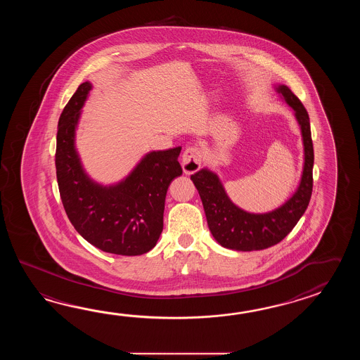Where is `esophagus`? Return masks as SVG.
Segmentation results:
<instances>
[{
	"label": "esophagus",
	"mask_w": 360,
	"mask_h": 360,
	"mask_svg": "<svg viewBox=\"0 0 360 360\" xmlns=\"http://www.w3.org/2000/svg\"><path fill=\"white\" fill-rule=\"evenodd\" d=\"M181 163H183L184 172L186 175L197 172L200 169V163H202V152L198 146H188L181 155Z\"/></svg>",
	"instance_id": "34e87169"
}]
</instances>
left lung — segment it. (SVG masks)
<instances>
[{
    "label": "left lung",
    "instance_id": "obj_1",
    "mask_svg": "<svg viewBox=\"0 0 360 360\" xmlns=\"http://www.w3.org/2000/svg\"><path fill=\"white\" fill-rule=\"evenodd\" d=\"M274 89L293 109L302 136V174L299 186L291 197L271 211L255 214L233 203L220 177L214 171L205 167L191 176L202 199L207 224L214 240L234 251H259L279 243L305 214L311 198L314 149L309 115L288 86L276 84Z\"/></svg>",
    "mask_w": 360,
    "mask_h": 360
}]
</instances>
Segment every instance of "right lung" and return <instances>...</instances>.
<instances>
[{"label":"right lung","instance_id":"1","mask_svg":"<svg viewBox=\"0 0 360 360\" xmlns=\"http://www.w3.org/2000/svg\"><path fill=\"white\" fill-rule=\"evenodd\" d=\"M92 84L86 81L64 108L56 135L55 166L61 202L75 229L104 252L138 256L157 245L163 230L169 184L181 176V146L148 152L115 184L98 183L84 169L76 131Z\"/></svg>","mask_w":360,"mask_h":360}]
</instances>
